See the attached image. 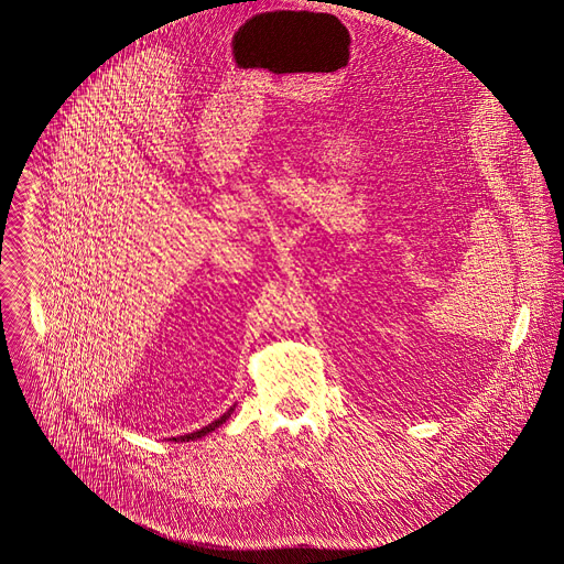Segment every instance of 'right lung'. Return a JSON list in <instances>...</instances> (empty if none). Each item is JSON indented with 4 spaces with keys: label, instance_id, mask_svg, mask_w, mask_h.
Instances as JSON below:
<instances>
[{
    "label": "right lung",
    "instance_id": "add662e5",
    "mask_svg": "<svg viewBox=\"0 0 564 564\" xmlns=\"http://www.w3.org/2000/svg\"><path fill=\"white\" fill-rule=\"evenodd\" d=\"M232 411H235V406H230V409H228V411H226V413L223 414L220 419L212 421L209 425H205V427H200V430H196V432H192V434H184V436H177V438H173V441H175V443H180V441H182V443H188V441H194V438H203L205 434H209V432H214L216 427H220V425L225 423L226 419L230 416V413H232Z\"/></svg>",
    "mask_w": 564,
    "mask_h": 564
}]
</instances>
